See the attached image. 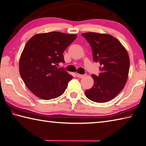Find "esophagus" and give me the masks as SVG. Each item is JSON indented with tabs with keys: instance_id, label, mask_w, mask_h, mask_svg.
<instances>
[{
	"instance_id": "34e87169",
	"label": "esophagus",
	"mask_w": 146,
	"mask_h": 146,
	"mask_svg": "<svg viewBox=\"0 0 146 146\" xmlns=\"http://www.w3.org/2000/svg\"><path fill=\"white\" fill-rule=\"evenodd\" d=\"M84 75H80V74H79V73H76V76H77V77H78V78H82V77H84Z\"/></svg>"
}]
</instances>
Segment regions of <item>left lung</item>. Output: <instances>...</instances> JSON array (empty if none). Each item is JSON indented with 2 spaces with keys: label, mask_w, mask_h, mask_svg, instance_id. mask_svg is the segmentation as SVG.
Returning a JSON list of instances; mask_svg holds the SVG:
<instances>
[{
  "label": "left lung",
  "mask_w": 146,
  "mask_h": 146,
  "mask_svg": "<svg viewBox=\"0 0 146 146\" xmlns=\"http://www.w3.org/2000/svg\"><path fill=\"white\" fill-rule=\"evenodd\" d=\"M82 35L91 46L93 60L100 64L99 75H92L94 85L85 94L92 102H107L123 89L128 80V54L121 42L110 34L87 33Z\"/></svg>",
  "instance_id": "8db88e82"
}]
</instances>
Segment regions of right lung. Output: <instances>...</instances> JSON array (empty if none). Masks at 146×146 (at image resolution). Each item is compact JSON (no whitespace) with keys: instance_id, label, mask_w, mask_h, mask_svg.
I'll return each mask as SVG.
<instances>
[{"instance_id":"1","label":"right lung","mask_w":146,"mask_h":146,"mask_svg":"<svg viewBox=\"0 0 146 146\" xmlns=\"http://www.w3.org/2000/svg\"><path fill=\"white\" fill-rule=\"evenodd\" d=\"M76 36L50 32L37 34L27 42L20 58L19 71L26 86L37 97L48 100L64 93L73 76L56 65L64 62L63 52Z\"/></svg>"}]
</instances>
